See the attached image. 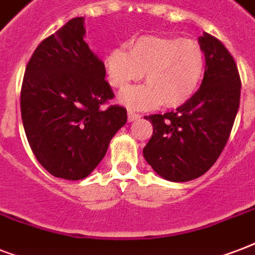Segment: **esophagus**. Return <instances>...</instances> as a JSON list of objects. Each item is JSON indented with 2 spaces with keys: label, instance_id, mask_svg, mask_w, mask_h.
<instances>
[{
  "label": "esophagus",
  "instance_id": "obj_1",
  "mask_svg": "<svg viewBox=\"0 0 255 255\" xmlns=\"http://www.w3.org/2000/svg\"><path fill=\"white\" fill-rule=\"evenodd\" d=\"M140 118H141L140 114H136L133 111H128V122H135V120L140 119Z\"/></svg>",
  "mask_w": 255,
  "mask_h": 255
}]
</instances>
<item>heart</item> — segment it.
Instances as JSON below:
<instances>
[{
	"instance_id": "1",
	"label": "heart",
	"mask_w": 255,
	"mask_h": 255,
	"mask_svg": "<svg viewBox=\"0 0 255 255\" xmlns=\"http://www.w3.org/2000/svg\"><path fill=\"white\" fill-rule=\"evenodd\" d=\"M131 49L114 47L104 55V70L112 87L124 90L145 77L147 83L122 92L128 107L177 108L188 103L205 77V53L201 46L182 38L140 35Z\"/></svg>"
}]
</instances>
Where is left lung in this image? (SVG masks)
Listing matches in <instances>:
<instances>
[{
    "instance_id": "1",
    "label": "left lung",
    "mask_w": 255,
    "mask_h": 255,
    "mask_svg": "<svg viewBox=\"0 0 255 255\" xmlns=\"http://www.w3.org/2000/svg\"><path fill=\"white\" fill-rule=\"evenodd\" d=\"M205 77L193 98L176 111L145 116L153 126L143 155L165 180L184 182L212 168L225 148L240 107L241 78L232 54L204 33Z\"/></svg>"
}]
</instances>
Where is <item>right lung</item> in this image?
I'll use <instances>...</instances> for the list:
<instances>
[{"instance_id": "1", "label": "right lung", "mask_w": 255, "mask_h": 255, "mask_svg": "<svg viewBox=\"0 0 255 255\" xmlns=\"http://www.w3.org/2000/svg\"><path fill=\"white\" fill-rule=\"evenodd\" d=\"M83 17L38 45L26 66L21 115L26 137L42 167L55 177H87L107 152L112 136L127 123L104 79V63L85 42Z\"/></svg>"}]
</instances>
